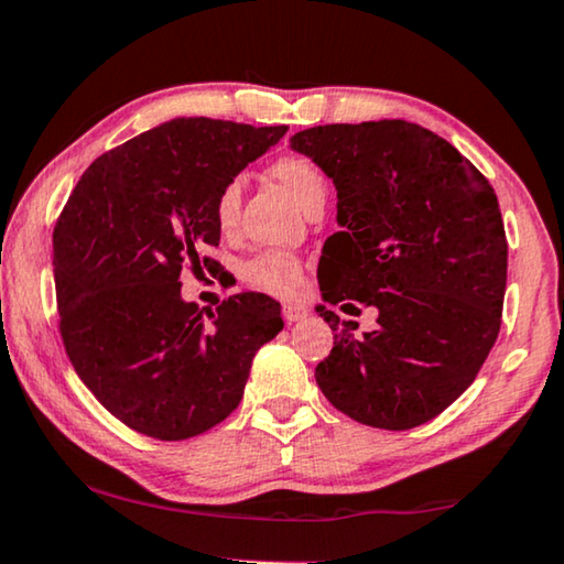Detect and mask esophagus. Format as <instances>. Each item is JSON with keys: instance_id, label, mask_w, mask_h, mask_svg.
Returning a JSON list of instances; mask_svg holds the SVG:
<instances>
[{"instance_id": "34e87169", "label": "esophagus", "mask_w": 564, "mask_h": 564, "mask_svg": "<svg viewBox=\"0 0 564 564\" xmlns=\"http://www.w3.org/2000/svg\"><path fill=\"white\" fill-rule=\"evenodd\" d=\"M281 314L285 318V324H299L308 316V308L306 306H299V303H283Z\"/></svg>"}]
</instances>
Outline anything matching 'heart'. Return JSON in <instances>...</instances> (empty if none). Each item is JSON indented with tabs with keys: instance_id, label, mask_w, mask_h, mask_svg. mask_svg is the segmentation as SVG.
Returning a JSON list of instances; mask_svg holds the SVG:
<instances>
[{
	"instance_id": "1",
	"label": "heart",
	"mask_w": 564,
	"mask_h": 564,
	"mask_svg": "<svg viewBox=\"0 0 564 564\" xmlns=\"http://www.w3.org/2000/svg\"><path fill=\"white\" fill-rule=\"evenodd\" d=\"M275 181H279L285 191L293 195L303 210L308 208L314 200L326 198V175L321 173V167L314 160L306 155H281L268 165ZM240 183L228 181L220 187L213 203V218L220 234H234L240 216ZM243 281L250 289L271 293V296H293L301 289L303 273L301 261L296 256L285 253V250H265L243 265Z\"/></svg>"
}]
</instances>
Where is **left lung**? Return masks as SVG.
Returning <instances> with one entry per match:
<instances>
[{"mask_svg": "<svg viewBox=\"0 0 564 564\" xmlns=\"http://www.w3.org/2000/svg\"><path fill=\"white\" fill-rule=\"evenodd\" d=\"M334 181L338 226L318 263L328 303L379 311L377 330L318 308L338 330L316 366L354 422L404 432L457 401L497 341L507 236L495 187L432 130L406 120L318 124L291 138ZM354 306V303H346Z\"/></svg>", "mask_w": 564, "mask_h": 564, "instance_id": "8db88e82", "label": "left lung"}]
</instances>
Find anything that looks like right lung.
<instances>
[{"instance_id": "add662e5", "label": "right lung", "mask_w": 564, "mask_h": 564, "mask_svg": "<svg viewBox=\"0 0 564 564\" xmlns=\"http://www.w3.org/2000/svg\"><path fill=\"white\" fill-rule=\"evenodd\" d=\"M285 130L170 120L97 158L62 208L52 234L62 344L124 426L160 442L208 432L283 328L263 293H236L203 316L181 299V273L218 265L205 256L220 240L216 195Z\"/></svg>"}]
</instances>
